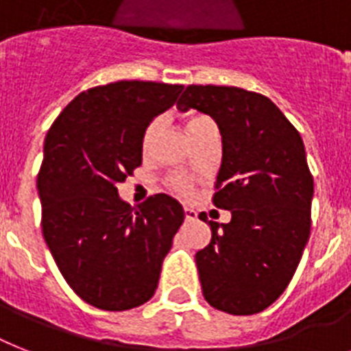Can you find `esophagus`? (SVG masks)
Segmentation results:
<instances>
[{
    "label": "esophagus",
    "mask_w": 351,
    "mask_h": 351,
    "mask_svg": "<svg viewBox=\"0 0 351 351\" xmlns=\"http://www.w3.org/2000/svg\"><path fill=\"white\" fill-rule=\"evenodd\" d=\"M184 215H185V221H195L196 220V210L191 209V207H185L184 209Z\"/></svg>",
    "instance_id": "obj_1"
}]
</instances>
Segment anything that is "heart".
<instances>
[{
  "instance_id": "b5f03b06",
  "label": "heart",
  "mask_w": 351,
  "mask_h": 351,
  "mask_svg": "<svg viewBox=\"0 0 351 351\" xmlns=\"http://www.w3.org/2000/svg\"><path fill=\"white\" fill-rule=\"evenodd\" d=\"M204 121H207V117L191 115L189 119H187V124H185V126H187V131H189V135L196 130V128L200 126ZM156 130H158V121L149 122L146 130H144V135H142V151H144V153H147V151L151 149V144H153ZM167 187H169L173 193H178V195H189L191 189H193V182H191L187 176L175 175L167 178Z\"/></svg>"
}]
</instances>
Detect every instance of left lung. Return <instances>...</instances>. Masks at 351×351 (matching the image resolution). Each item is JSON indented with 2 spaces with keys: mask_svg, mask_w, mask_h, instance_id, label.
I'll return each instance as SVG.
<instances>
[{
  "mask_svg": "<svg viewBox=\"0 0 351 351\" xmlns=\"http://www.w3.org/2000/svg\"><path fill=\"white\" fill-rule=\"evenodd\" d=\"M176 108L213 117L223 144L213 204L232 218L209 221V245L196 252L204 298L227 314H258L289 287L308 241L314 176L303 138L269 97L243 88L191 84Z\"/></svg>",
  "mask_w": 351,
  "mask_h": 351,
  "instance_id": "obj_1",
  "label": "left lung"
}]
</instances>
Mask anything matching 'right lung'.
Returning a JSON list of instances; mask_svg holds the SVG:
<instances>
[{"mask_svg": "<svg viewBox=\"0 0 351 351\" xmlns=\"http://www.w3.org/2000/svg\"><path fill=\"white\" fill-rule=\"evenodd\" d=\"M182 90L153 81L90 88L47 133L37 175L43 236L70 289L95 308H135L158 287L184 209L164 193L131 207L117 184L141 166L144 130Z\"/></svg>", "mask_w": 351, "mask_h": 351, "instance_id": "1", "label": "right lung"}]
</instances>
